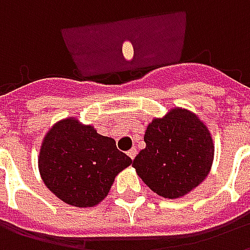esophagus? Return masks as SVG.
<instances>
[{"label": "esophagus", "mask_w": 250, "mask_h": 250, "mask_svg": "<svg viewBox=\"0 0 250 250\" xmlns=\"http://www.w3.org/2000/svg\"><path fill=\"white\" fill-rule=\"evenodd\" d=\"M128 154V157L131 158V159H134V158L136 157V154H138V151H136V148H131L130 151L127 152Z\"/></svg>", "instance_id": "34e87169"}]
</instances>
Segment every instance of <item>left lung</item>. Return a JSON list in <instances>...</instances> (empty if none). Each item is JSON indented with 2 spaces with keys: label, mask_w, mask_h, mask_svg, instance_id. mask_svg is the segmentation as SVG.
Here are the masks:
<instances>
[{
  "label": "left lung",
  "mask_w": 250,
  "mask_h": 250,
  "mask_svg": "<svg viewBox=\"0 0 250 250\" xmlns=\"http://www.w3.org/2000/svg\"><path fill=\"white\" fill-rule=\"evenodd\" d=\"M146 147L132 167L154 193L175 199L202 184L214 159V143L208 125L193 111L174 107L154 118L145 134Z\"/></svg>",
  "instance_id": "obj_1"
}]
</instances>
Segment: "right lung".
Segmentation results:
<instances>
[{
	"label": "right lung",
	"mask_w": 250,
	"mask_h": 250,
	"mask_svg": "<svg viewBox=\"0 0 250 250\" xmlns=\"http://www.w3.org/2000/svg\"><path fill=\"white\" fill-rule=\"evenodd\" d=\"M131 163L112 138L72 116L52 125L39 152L42 182L57 198L76 208L100 204L115 177Z\"/></svg>",
	"instance_id": "obj_1"
}]
</instances>
